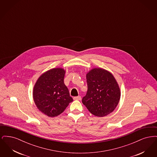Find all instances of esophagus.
I'll use <instances>...</instances> for the list:
<instances>
[{
  "instance_id": "34e87169",
  "label": "esophagus",
  "mask_w": 157,
  "mask_h": 157,
  "mask_svg": "<svg viewBox=\"0 0 157 157\" xmlns=\"http://www.w3.org/2000/svg\"><path fill=\"white\" fill-rule=\"evenodd\" d=\"M74 100H81V96H78L74 98Z\"/></svg>"
}]
</instances>
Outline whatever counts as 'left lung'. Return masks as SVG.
Returning a JSON list of instances; mask_svg holds the SVG:
<instances>
[{
  "label": "left lung",
  "instance_id": "left-lung-1",
  "mask_svg": "<svg viewBox=\"0 0 157 157\" xmlns=\"http://www.w3.org/2000/svg\"><path fill=\"white\" fill-rule=\"evenodd\" d=\"M88 90L82 102L95 116L102 117L113 112L120 101L118 84L109 72L94 68L86 74Z\"/></svg>",
  "mask_w": 157,
  "mask_h": 157
}]
</instances>
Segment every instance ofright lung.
Here are the masks:
<instances>
[{
  "label": "right lung",
  "instance_id": "right-lung-1",
  "mask_svg": "<svg viewBox=\"0 0 157 157\" xmlns=\"http://www.w3.org/2000/svg\"><path fill=\"white\" fill-rule=\"evenodd\" d=\"M65 74L62 68L52 69L41 75L34 86L35 103L40 112L49 117L60 115L73 101L64 83Z\"/></svg>",
  "mask_w": 157,
  "mask_h": 157
}]
</instances>
